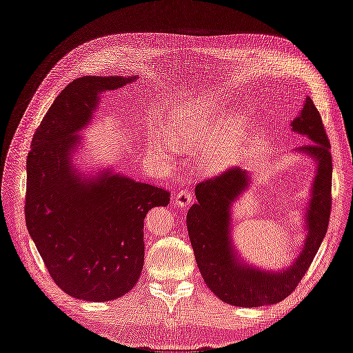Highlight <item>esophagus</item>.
<instances>
[{"label":"esophagus","mask_w":353,"mask_h":353,"mask_svg":"<svg viewBox=\"0 0 353 353\" xmlns=\"http://www.w3.org/2000/svg\"><path fill=\"white\" fill-rule=\"evenodd\" d=\"M191 201H193V194L188 190H179L175 196V205L181 209H187Z\"/></svg>","instance_id":"obj_1"}]
</instances>
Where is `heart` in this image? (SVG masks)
Masks as SVG:
<instances>
[{"mask_svg":"<svg viewBox=\"0 0 353 353\" xmlns=\"http://www.w3.org/2000/svg\"><path fill=\"white\" fill-rule=\"evenodd\" d=\"M223 113L206 105H191L170 117V137L183 141L185 147L200 152L201 163L209 170H221L236 160L244 140V122L232 117L222 126ZM152 144L166 156L174 153L168 137H154Z\"/></svg>","mask_w":353,"mask_h":353,"instance_id":"1","label":"heart"}]
</instances>
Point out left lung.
Masks as SVG:
<instances>
[{
	"mask_svg": "<svg viewBox=\"0 0 353 353\" xmlns=\"http://www.w3.org/2000/svg\"><path fill=\"white\" fill-rule=\"evenodd\" d=\"M292 130L311 141L297 152L315 160L316 175L305 218V244L288 268L276 272L258 270L237 258L239 253L231 241V205L249 187V172L231 168L196 187L197 203L187 213L190 241L203 280L225 303L258 307L281 302L302 281L325 237L331 212L333 163L321 114L309 97L301 114L292 122Z\"/></svg>",
	"mask_w": 353,
	"mask_h": 353,
	"instance_id": "left-lung-1",
	"label": "left lung"
}]
</instances>
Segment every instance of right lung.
I'll list each match as a JSON object with an SVG mask.
<instances>
[{
    "mask_svg": "<svg viewBox=\"0 0 353 353\" xmlns=\"http://www.w3.org/2000/svg\"><path fill=\"white\" fill-rule=\"evenodd\" d=\"M135 78L83 77L52 103L32 138L26 160L25 218L29 236L66 294L109 302L140 280L144 218L168 206L169 191L103 170L85 178L72 166L74 138L99 104V94Z\"/></svg>",
    "mask_w": 353,
    "mask_h": 353,
    "instance_id": "obj_1",
    "label": "right lung"
}]
</instances>
